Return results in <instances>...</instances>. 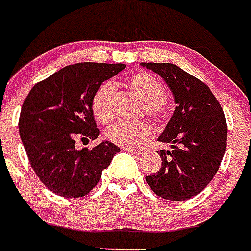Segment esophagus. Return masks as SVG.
<instances>
[{
	"mask_svg": "<svg viewBox=\"0 0 251 251\" xmlns=\"http://www.w3.org/2000/svg\"><path fill=\"white\" fill-rule=\"evenodd\" d=\"M124 151H128V153L133 154V155H141L142 151H138V149H133V148H123Z\"/></svg>",
	"mask_w": 251,
	"mask_h": 251,
	"instance_id": "34e87169",
	"label": "esophagus"
}]
</instances>
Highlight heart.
Instances as JSON below:
<instances>
[{"label": "heart", "mask_w": 251, "mask_h": 251, "mask_svg": "<svg viewBox=\"0 0 251 251\" xmlns=\"http://www.w3.org/2000/svg\"><path fill=\"white\" fill-rule=\"evenodd\" d=\"M132 91L144 100V110L154 119H164L169 110V103L164 96L162 82L146 72L134 73L128 79ZM114 97L116 84L107 80L100 84L92 100L94 117L102 123H108L114 118ZM154 128L148 122L119 121L112 124L105 132L109 142L124 148H137L151 139Z\"/></svg>", "instance_id": "b5f03b06"}]
</instances>
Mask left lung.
<instances>
[{
    "mask_svg": "<svg viewBox=\"0 0 251 251\" xmlns=\"http://www.w3.org/2000/svg\"><path fill=\"white\" fill-rule=\"evenodd\" d=\"M163 78L176 107L158 141L162 168L147 176L151 189L173 201L195 197L211 181L226 148L224 112L209 87L173 63H141Z\"/></svg>",
    "mask_w": 251,
    "mask_h": 251,
    "instance_id": "8db88e82",
    "label": "left lung"
}]
</instances>
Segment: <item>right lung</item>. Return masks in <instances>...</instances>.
<instances>
[{"label":"right lung","instance_id":"1","mask_svg":"<svg viewBox=\"0 0 251 251\" xmlns=\"http://www.w3.org/2000/svg\"><path fill=\"white\" fill-rule=\"evenodd\" d=\"M126 68L123 63L72 64L37 83L21 108V141L31 167L50 190L64 198L93 189L119 147L103 141L75 149L78 138L97 139L92 100L98 87Z\"/></svg>","mask_w":251,"mask_h":251}]
</instances>
